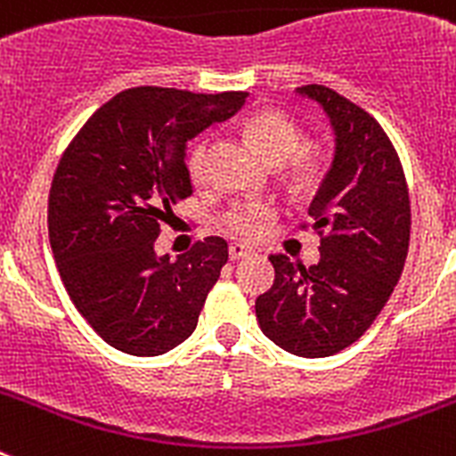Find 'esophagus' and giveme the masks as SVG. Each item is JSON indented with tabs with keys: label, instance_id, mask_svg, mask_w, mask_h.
Masks as SVG:
<instances>
[{
	"label": "esophagus",
	"instance_id": "obj_1",
	"mask_svg": "<svg viewBox=\"0 0 456 456\" xmlns=\"http://www.w3.org/2000/svg\"><path fill=\"white\" fill-rule=\"evenodd\" d=\"M228 253H231V260H241V257L251 256V248L244 247V244H240V241H232L231 248H228Z\"/></svg>",
	"mask_w": 456,
	"mask_h": 456
}]
</instances>
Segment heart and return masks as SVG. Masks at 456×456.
Listing matches in <instances>:
<instances>
[{"label": "heart", "mask_w": 456, "mask_h": 456, "mask_svg": "<svg viewBox=\"0 0 456 456\" xmlns=\"http://www.w3.org/2000/svg\"><path fill=\"white\" fill-rule=\"evenodd\" d=\"M247 134L253 146L269 164H285L301 146V130L294 120L278 111H257L247 120ZM322 168V157L315 151H301L292 159V178L299 183L317 178ZM189 173L193 183L208 178V148L199 146L189 157ZM276 216V208L269 203L237 205L225 215V228L241 240H257L265 235L269 224Z\"/></svg>", "instance_id": "1"}]
</instances>
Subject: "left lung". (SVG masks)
<instances>
[{
	"label": "left lung",
	"mask_w": 456,
	"mask_h": 456,
	"mask_svg": "<svg viewBox=\"0 0 456 456\" xmlns=\"http://www.w3.org/2000/svg\"><path fill=\"white\" fill-rule=\"evenodd\" d=\"M320 104L333 132L331 167L310 203L320 263L272 256L276 278L256 299L265 336L301 358L342 352L377 320L404 269L411 208L404 171L381 125L326 86L297 88Z\"/></svg>",
	"instance_id": "8db88e82"
}]
</instances>
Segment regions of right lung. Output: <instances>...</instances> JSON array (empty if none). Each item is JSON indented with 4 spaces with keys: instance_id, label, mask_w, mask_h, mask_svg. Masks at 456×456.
<instances>
[{
    "instance_id": "add662e5",
    "label": "right lung",
    "mask_w": 456,
    "mask_h": 456,
    "mask_svg": "<svg viewBox=\"0 0 456 456\" xmlns=\"http://www.w3.org/2000/svg\"><path fill=\"white\" fill-rule=\"evenodd\" d=\"M244 102L240 91L127 88L63 152L47 209L52 253L75 308L118 352L159 356L199 324L228 244L205 237L171 260L155 240L173 205L193 193L187 141Z\"/></svg>"
}]
</instances>
